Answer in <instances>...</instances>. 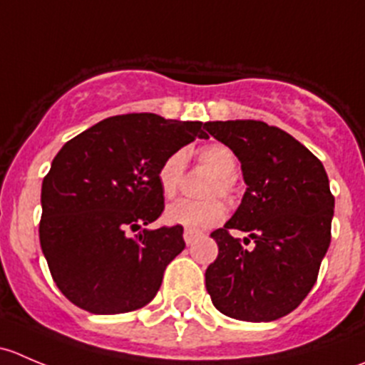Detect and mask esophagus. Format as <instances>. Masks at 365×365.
<instances>
[{
    "label": "esophagus",
    "mask_w": 365,
    "mask_h": 365,
    "mask_svg": "<svg viewBox=\"0 0 365 365\" xmlns=\"http://www.w3.org/2000/svg\"><path fill=\"white\" fill-rule=\"evenodd\" d=\"M197 237H200V233H197V231H190V230H185V233H183V240H185V244H187V245H190V244H192V242L196 240Z\"/></svg>",
    "instance_id": "1"
}]
</instances>
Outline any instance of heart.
I'll return each mask as SVG.
<instances>
[{
  "instance_id": "1",
  "label": "heart",
  "mask_w": 365,
  "mask_h": 365,
  "mask_svg": "<svg viewBox=\"0 0 365 365\" xmlns=\"http://www.w3.org/2000/svg\"><path fill=\"white\" fill-rule=\"evenodd\" d=\"M197 159L203 165L215 173V178L206 189V196L212 200L192 201L178 200L165 208V220L169 224H176L190 231H203L217 226L226 217V205L220 200H213L215 196L231 200L237 192V175L238 160L230 146L222 143H210L197 150ZM187 168L185 150H175L160 162L157 171V182L164 194V197L171 200L176 196L182 185L183 175Z\"/></svg>"
}]
</instances>
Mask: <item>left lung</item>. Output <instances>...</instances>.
I'll return each mask as SVG.
<instances>
[{
	"label": "left lung",
	"mask_w": 365,
	"mask_h": 365,
	"mask_svg": "<svg viewBox=\"0 0 365 365\" xmlns=\"http://www.w3.org/2000/svg\"><path fill=\"white\" fill-rule=\"evenodd\" d=\"M206 130L233 150L247 183L235 215L210 235L219 254L206 268V292L230 318L274 322L318 279L332 238L329 176L302 143L264 121H208ZM233 229L249 232L255 247L245 250Z\"/></svg>",
	"instance_id": "8db88e82"
}]
</instances>
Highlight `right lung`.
<instances>
[{"instance_id":"1","label":"right lung","mask_w":365,"mask_h":365,"mask_svg":"<svg viewBox=\"0 0 365 365\" xmlns=\"http://www.w3.org/2000/svg\"><path fill=\"white\" fill-rule=\"evenodd\" d=\"M201 121L132 113L63 145L42 182L40 245L60 292L93 314L143 307L185 249L182 226L143 230L164 212L157 171L171 152L208 138Z\"/></svg>"}]
</instances>
